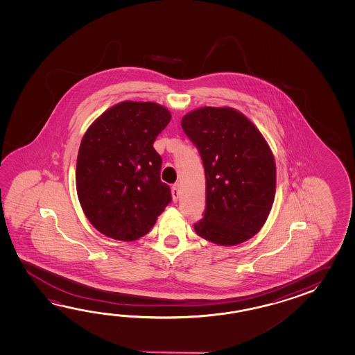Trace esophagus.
<instances>
[{"label": "esophagus", "mask_w": 355, "mask_h": 355, "mask_svg": "<svg viewBox=\"0 0 355 355\" xmlns=\"http://www.w3.org/2000/svg\"><path fill=\"white\" fill-rule=\"evenodd\" d=\"M171 194H173V200L174 202H178V199H179V185L178 184H175L174 187H173V189H171Z\"/></svg>", "instance_id": "esophagus-1"}]
</instances>
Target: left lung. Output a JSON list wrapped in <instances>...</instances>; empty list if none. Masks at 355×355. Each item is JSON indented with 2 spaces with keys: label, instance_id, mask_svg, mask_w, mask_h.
Instances as JSON below:
<instances>
[{
  "label": "left lung",
  "instance_id": "left-lung-1",
  "mask_svg": "<svg viewBox=\"0 0 355 355\" xmlns=\"http://www.w3.org/2000/svg\"><path fill=\"white\" fill-rule=\"evenodd\" d=\"M181 128L196 146L205 173V209L196 234L231 246L263 227L275 196V162L264 137L231 107L187 114Z\"/></svg>",
  "mask_w": 355,
  "mask_h": 355
}]
</instances>
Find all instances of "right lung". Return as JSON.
I'll return each mask as SVG.
<instances>
[{
	"mask_svg": "<svg viewBox=\"0 0 355 355\" xmlns=\"http://www.w3.org/2000/svg\"><path fill=\"white\" fill-rule=\"evenodd\" d=\"M170 119L159 104L123 101L85 133L76 187L86 217L101 234L138 240L171 202L170 187L159 179L162 159L153 148Z\"/></svg>",
	"mask_w": 355,
	"mask_h": 355,
	"instance_id": "right-lung-1",
	"label": "right lung"
}]
</instances>
